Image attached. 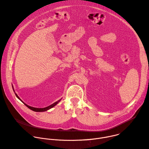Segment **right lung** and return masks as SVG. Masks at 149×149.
I'll return each mask as SVG.
<instances>
[{"label": "right lung", "mask_w": 149, "mask_h": 149, "mask_svg": "<svg viewBox=\"0 0 149 149\" xmlns=\"http://www.w3.org/2000/svg\"><path fill=\"white\" fill-rule=\"evenodd\" d=\"M12 87H13V86H12ZM13 91H14V89H13ZM14 92H15V91H14ZM15 95H16V97L19 99V100H20L21 101H22L27 107H28L29 109H31V110H32V111H36V112H42V111H47V110H49V109H51V108H52V107H54V106H55L60 101H61V100H58V101H57L56 102H54V104H51V105H49V106H48V107H45V108H35V107H31V106H29V105H27V104H26L25 103H24L22 100H20V98L18 97V95L15 93Z\"/></svg>", "instance_id": "right-lung-1"}]
</instances>
